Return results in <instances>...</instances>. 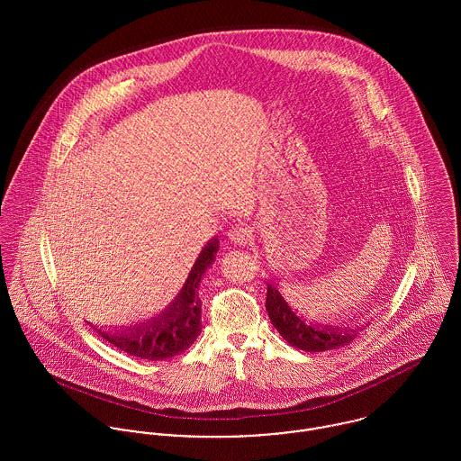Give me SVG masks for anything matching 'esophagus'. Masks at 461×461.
I'll return each instance as SVG.
<instances>
[{
  "instance_id": "1",
  "label": "esophagus",
  "mask_w": 461,
  "mask_h": 461,
  "mask_svg": "<svg viewBox=\"0 0 461 461\" xmlns=\"http://www.w3.org/2000/svg\"><path fill=\"white\" fill-rule=\"evenodd\" d=\"M229 240L238 247H245L252 241V229L247 225H236L229 230Z\"/></svg>"
}]
</instances>
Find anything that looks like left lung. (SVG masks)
I'll return each mask as SVG.
<instances>
[{
    "instance_id": "1",
    "label": "left lung",
    "mask_w": 461,
    "mask_h": 461,
    "mask_svg": "<svg viewBox=\"0 0 461 461\" xmlns=\"http://www.w3.org/2000/svg\"><path fill=\"white\" fill-rule=\"evenodd\" d=\"M266 311L271 325L282 335L287 344L302 351H329L349 344L364 327H331L307 321L298 314L280 294L276 285L266 284ZM367 327V323H366Z\"/></svg>"
}]
</instances>
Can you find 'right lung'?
I'll return each instance as SVG.
<instances>
[{
    "mask_svg": "<svg viewBox=\"0 0 461 461\" xmlns=\"http://www.w3.org/2000/svg\"><path fill=\"white\" fill-rule=\"evenodd\" d=\"M218 249V238L207 241L198 254L181 293L158 316L130 327L94 330L104 340L136 358L165 360L181 355L197 340L198 333L202 331V302L198 298V285L207 267L214 263Z\"/></svg>",
    "mask_w": 461,
    "mask_h": 461,
    "instance_id": "obj_1",
    "label": "right lung"
}]
</instances>
